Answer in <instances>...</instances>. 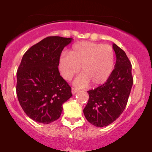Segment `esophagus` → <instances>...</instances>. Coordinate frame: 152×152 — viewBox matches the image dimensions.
Masks as SVG:
<instances>
[{"instance_id": "1", "label": "esophagus", "mask_w": 152, "mask_h": 152, "mask_svg": "<svg viewBox=\"0 0 152 152\" xmlns=\"http://www.w3.org/2000/svg\"><path fill=\"white\" fill-rule=\"evenodd\" d=\"M78 91V90L76 88H71V93H72L73 95H74L76 93H77Z\"/></svg>"}]
</instances>
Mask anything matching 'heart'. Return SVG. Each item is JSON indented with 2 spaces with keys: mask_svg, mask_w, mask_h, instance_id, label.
<instances>
[{
  "mask_svg": "<svg viewBox=\"0 0 152 152\" xmlns=\"http://www.w3.org/2000/svg\"><path fill=\"white\" fill-rule=\"evenodd\" d=\"M115 66V53L107 45L82 42L74 45L69 54H63L59 59V69L64 78L69 81L80 71L82 74L74 81L78 87L89 84L104 83L112 74Z\"/></svg>",
  "mask_w": 152,
  "mask_h": 152,
  "instance_id": "obj_1",
  "label": "heart"
}]
</instances>
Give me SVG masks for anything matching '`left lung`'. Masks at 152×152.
I'll return each mask as SVG.
<instances>
[{
  "label": "left lung",
  "mask_w": 152,
  "mask_h": 152,
  "mask_svg": "<svg viewBox=\"0 0 152 152\" xmlns=\"http://www.w3.org/2000/svg\"><path fill=\"white\" fill-rule=\"evenodd\" d=\"M116 63L105 83L88 91L89 99L83 113L96 127H103L116 120L125 110L133 84L132 65L125 52L115 44Z\"/></svg>",
  "instance_id": "left-lung-1"
}]
</instances>
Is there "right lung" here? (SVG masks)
<instances>
[{
	"label": "right lung",
	"instance_id": "add662e5",
	"mask_svg": "<svg viewBox=\"0 0 152 152\" xmlns=\"http://www.w3.org/2000/svg\"><path fill=\"white\" fill-rule=\"evenodd\" d=\"M72 38L47 37L25 53L17 71L16 93L24 112L35 122L49 124L59 118L62 105L72 96L60 76L61 52Z\"/></svg>",
	"mask_w": 152,
	"mask_h": 152
}]
</instances>
